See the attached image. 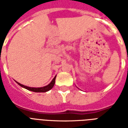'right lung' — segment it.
I'll return each mask as SVG.
<instances>
[{
  "instance_id": "obj_1",
  "label": "right lung",
  "mask_w": 128,
  "mask_h": 128,
  "mask_svg": "<svg viewBox=\"0 0 128 128\" xmlns=\"http://www.w3.org/2000/svg\"><path fill=\"white\" fill-rule=\"evenodd\" d=\"M56 76L53 78V80L51 81L50 83L49 84H48L47 86H44V87H40V88H32V87H29V86L22 85V84L18 83L17 82H16V83L18 84V85H20L21 87L27 89V90H31V91L36 92H47L48 91V90H50V89L53 88V86H54V84H55V82H56Z\"/></svg>"
}]
</instances>
